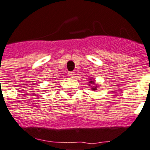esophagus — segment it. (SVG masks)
Segmentation results:
<instances>
[{
	"label": "esophagus",
	"mask_w": 150,
	"mask_h": 150,
	"mask_svg": "<svg viewBox=\"0 0 150 150\" xmlns=\"http://www.w3.org/2000/svg\"><path fill=\"white\" fill-rule=\"evenodd\" d=\"M68 74L70 77H74V76H75V73L74 72H69Z\"/></svg>",
	"instance_id": "1"
}]
</instances>
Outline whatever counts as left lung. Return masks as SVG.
I'll list each match as a JSON object with an SVG mask.
<instances>
[{
  "mask_svg": "<svg viewBox=\"0 0 150 150\" xmlns=\"http://www.w3.org/2000/svg\"><path fill=\"white\" fill-rule=\"evenodd\" d=\"M88 86H90V88H91V89L93 90V91H95V90H96L99 88V84H96V81L95 79L93 78V77H91V78H88Z\"/></svg>",
  "mask_w": 150,
  "mask_h": 150,
  "instance_id": "left-lung-1",
  "label": "left lung"
}]
</instances>
